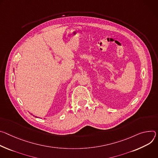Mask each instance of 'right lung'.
Here are the masks:
<instances>
[{
    "mask_svg": "<svg viewBox=\"0 0 158 158\" xmlns=\"http://www.w3.org/2000/svg\"><path fill=\"white\" fill-rule=\"evenodd\" d=\"M33 115V116H34V115Z\"/></svg>",
    "mask_w": 158,
    "mask_h": 158,
    "instance_id": "right-lung-1",
    "label": "right lung"
}]
</instances>
